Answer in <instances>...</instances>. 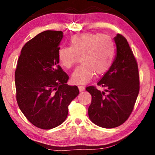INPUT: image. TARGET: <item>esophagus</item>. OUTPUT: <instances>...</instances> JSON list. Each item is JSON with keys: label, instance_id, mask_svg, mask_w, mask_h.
I'll list each match as a JSON object with an SVG mask.
<instances>
[{"label": "esophagus", "instance_id": "esophagus-1", "mask_svg": "<svg viewBox=\"0 0 155 155\" xmlns=\"http://www.w3.org/2000/svg\"><path fill=\"white\" fill-rule=\"evenodd\" d=\"M78 89H79L80 91H83L85 90V87H84V86H83V85H78Z\"/></svg>", "mask_w": 155, "mask_h": 155}]
</instances>
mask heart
Here are the masks:
<instances>
[{"label": "heart", "instance_id": "b5f03b06", "mask_svg": "<svg viewBox=\"0 0 155 155\" xmlns=\"http://www.w3.org/2000/svg\"><path fill=\"white\" fill-rule=\"evenodd\" d=\"M70 46H61L58 51L60 64L65 68L74 66L77 55L83 63L76 68L72 80L77 84L85 83L97 74L107 72L112 64L115 45L109 35L101 33H83L73 35Z\"/></svg>", "mask_w": 155, "mask_h": 155}]
</instances>
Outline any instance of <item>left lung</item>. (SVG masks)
Listing matches in <instances>:
<instances>
[{
    "mask_svg": "<svg viewBox=\"0 0 155 155\" xmlns=\"http://www.w3.org/2000/svg\"><path fill=\"white\" fill-rule=\"evenodd\" d=\"M116 55L111 66L97 85L105 88L101 91L94 86L86 90L91 96L89 117L98 127L112 128L125 122L133 111L140 91L137 61L124 36L114 38Z\"/></svg>",
    "mask_w": 155,
    "mask_h": 155,
    "instance_id": "8db88e82",
    "label": "left lung"
}]
</instances>
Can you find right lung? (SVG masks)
<instances>
[{
    "mask_svg": "<svg viewBox=\"0 0 155 155\" xmlns=\"http://www.w3.org/2000/svg\"><path fill=\"white\" fill-rule=\"evenodd\" d=\"M63 33L45 31L26 43L15 72L19 108L31 124L41 129L61 124L68 105L79 94L77 86L68 85L69 77L59 65Z\"/></svg>",
    "mask_w": 155,
    "mask_h": 155,
    "instance_id": "obj_1",
    "label": "right lung"
}]
</instances>
